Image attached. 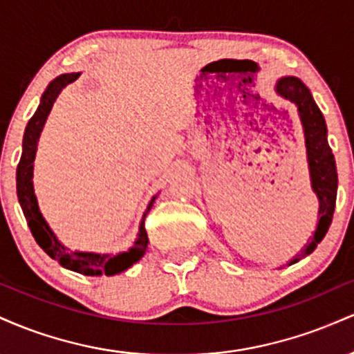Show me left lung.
<instances>
[{"label":"left lung","instance_id":"8db88e82","mask_svg":"<svg viewBox=\"0 0 354 354\" xmlns=\"http://www.w3.org/2000/svg\"><path fill=\"white\" fill-rule=\"evenodd\" d=\"M274 93L281 98L291 101L298 108L299 121H301L304 133V145H306L311 189L319 203L318 225H316L315 233L306 243V246L298 254L293 256V259H290V263H288V266H290L311 254L321 243V239L324 238V234L328 233L333 213H335L338 173H336L335 156H333L330 145H328L326 121H324L318 104L313 100L311 91L306 84L296 76H283L276 81Z\"/></svg>","mask_w":354,"mask_h":354}]
</instances>
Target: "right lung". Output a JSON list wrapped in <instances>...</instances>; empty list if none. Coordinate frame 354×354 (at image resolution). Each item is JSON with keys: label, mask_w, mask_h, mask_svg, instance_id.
<instances>
[{"label": "right lung", "mask_w": 354, "mask_h": 354, "mask_svg": "<svg viewBox=\"0 0 354 354\" xmlns=\"http://www.w3.org/2000/svg\"><path fill=\"white\" fill-rule=\"evenodd\" d=\"M80 75L81 73H66V75L56 76L44 89L41 100H39V106L35 111V115L31 116V120L28 121L26 129H24L23 153L21 158H19L18 168H16V193H18L19 206H21L24 218H26L28 226L31 230V234H33L36 243L43 248L44 253L51 256L53 259H56L63 268L76 271V273L86 276H113L123 273V271L131 268L145 256L146 248H148L145 218L148 211L151 209L156 196H153L151 201L148 203V208H146L143 218H141L140 231H138L135 245L129 248L128 251L118 254L93 253V251H71L70 248H66L59 241L41 214L33 186L35 158L36 151H38V141L39 136H41L44 123H46L53 104H55L59 93L73 81L78 80Z\"/></svg>", "instance_id": "add662e5"}]
</instances>
